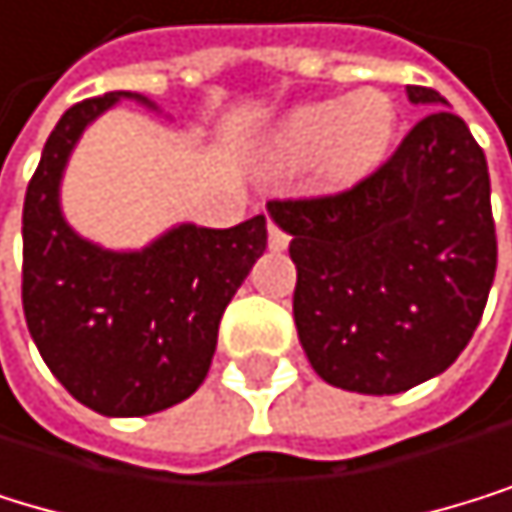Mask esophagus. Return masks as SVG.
Instances as JSON below:
<instances>
[{
    "label": "esophagus",
    "mask_w": 512,
    "mask_h": 512,
    "mask_svg": "<svg viewBox=\"0 0 512 512\" xmlns=\"http://www.w3.org/2000/svg\"><path fill=\"white\" fill-rule=\"evenodd\" d=\"M267 242H270V251H282V248L289 245V236L282 233L276 223H270V226H267Z\"/></svg>",
    "instance_id": "1"
}]
</instances>
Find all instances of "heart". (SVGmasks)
<instances>
[{
  "label": "heart",
  "instance_id": "1",
  "mask_svg": "<svg viewBox=\"0 0 512 512\" xmlns=\"http://www.w3.org/2000/svg\"><path fill=\"white\" fill-rule=\"evenodd\" d=\"M395 136V102L379 89H360L348 99L292 108L270 136V158L279 170H307L320 164L332 183L348 186L388 158Z\"/></svg>",
  "mask_w": 512,
  "mask_h": 512
}]
</instances>
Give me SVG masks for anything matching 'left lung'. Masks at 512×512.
<instances>
[{
  "mask_svg": "<svg viewBox=\"0 0 512 512\" xmlns=\"http://www.w3.org/2000/svg\"><path fill=\"white\" fill-rule=\"evenodd\" d=\"M348 192L270 201L298 270L292 314L314 373L345 392L398 395L460 357L497 267L491 180L479 142L448 99Z\"/></svg>",
  "mask_w": 512,
  "mask_h": 512,
  "instance_id": "8db88e82",
  "label": "left lung"
}]
</instances>
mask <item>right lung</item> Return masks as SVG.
<instances>
[{"label": "right lung", "instance_id": "right-lung-1", "mask_svg": "<svg viewBox=\"0 0 512 512\" xmlns=\"http://www.w3.org/2000/svg\"><path fill=\"white\" fill-rule=\"evenodd\" d=\"M161 111L139 92L67 108L24 198V317L46 367L102 416H149L205 382L217 326L267 248V217L230 230L177 223L142 248H105L61 211L80 136L117 102Z\"/></svg>", "mask_w": 512, "mask_h": 512}]
</instances>
